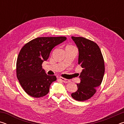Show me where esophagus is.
<instances>
[{
  "label": "esophagus",
  "instance_id": "1",
  "mask_svg": "<svg viewBox=\"0 0 124 124\" xmlns=\"http://www.w3.org/2000/svg\"><path fill=\"white\" fill-rule=\"evenodd\" d=\"M59 79L62 81V82H63L64 83H68L70 81V80H69L64 79V78H62V77H60Z\"/></svg>",
  "mask_w": 124,
  "mask_h": 124
}]
</instances>
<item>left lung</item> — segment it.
<instances>
[{
  "instance_id": "8db88e82",
  "label": "left lung",
  "mask_w": 124,
  "mask_h": 124,
  "mask_svg": "<svg viewBox=\"0 0 124 124\" xmlns=\"http://www.w3.org/2000/svg\"><path fill=\"white\" fill-rule=\"evenodd\" d=\"M79 51L78 64L83 70L78 90L71 94L74 100L84 101L91 98L101 84L104 74V62L97 44L83 37H72Z\"/></svg>"
}]
</instances>
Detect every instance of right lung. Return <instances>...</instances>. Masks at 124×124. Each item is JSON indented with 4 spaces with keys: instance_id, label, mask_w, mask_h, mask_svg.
Returning a JSON list of instances; mask_svg holds the SVG:
<instances>
[{
    "instance_id": "obj_1",
    "label": "right lung",
    "mask_w": 124,
    "mask_h": 124,
    "mask_svg": "<svg viewBox=\"0 0 124 124\" xmlns=\"http://www.w3.org/2000/svg\"><path fill=\"white\" fill-rule=\"evenodd\" d=\"M66 39L65 37L37 38L21 50L16 63L17 78L28 95L39 98L49 93L56 77L46 74L41 65L49 58L52 49Z\"/></svg>"
}]
</instances>
